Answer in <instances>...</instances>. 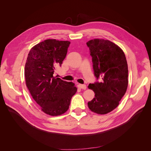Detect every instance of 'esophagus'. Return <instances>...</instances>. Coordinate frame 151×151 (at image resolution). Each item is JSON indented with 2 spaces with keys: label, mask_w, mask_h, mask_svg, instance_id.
Returning <instances> with one entry per match:
<instances>
[{
  "label": "esophagus",
  "mask_w": 151,
  "mask_h": 151,
  "mask_svg": "<svg viewBox=\"0 0 151 151\" xmlns=\"http://www.w3.org/2000/svg\"><path fill=\"white\" fill-rule=\"evenodd\" d=\"M78 87L79 88L82 89H86V86L85 84H78Z\"/></svg>",
  "instance_id": "1"
}]
</instances>
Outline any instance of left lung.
Here are the masks:
<instances>
[{"label":"left lung","instance_id":"8db88e82","mask_svg":"<svg viewBox=\"0 0 151 151\" xmlns=\"http://www.w3.org/2000/svg\"><path fill=\"white\" fill-rule=\"evenodd\" d=\"M92 56L94 75L102 81L89 84L95 97L88 102L92 112L105 114L119 104L128 86V65L124 52L108 40L93 39L86 43Z\"/></svg>","mask_w":151,"mask_h":151}]
</instances>
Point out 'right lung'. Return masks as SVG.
Here are the masks:
<instances>
[{"instance_id": "1", "label": "right lung", "mask_w": 151, "mask_h": 151, "mask_svg": "<svg viewBox=\"0 0 151 151\" xmlns=\"http://www.w3.org/2000/svg\"><path fill=\"white\" fill-rule=\"evenodd\" d=\"M68 41L45 40L31 48L25 65L27 88L43 111L59 116L68 110L77 91L75 84L53 76L55 67L61 66L66 57Z\"/></svg>"}]
</instances>
